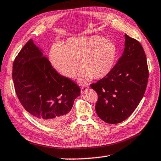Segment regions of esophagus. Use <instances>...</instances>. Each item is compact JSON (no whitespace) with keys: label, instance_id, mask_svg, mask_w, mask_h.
Returning <instances> with one entry per match:
<instances>
[{"label":"esophagus","instance_id":"34e87169","mask_svg":"<svg viewBox=\"0 0 161 161\" xmlns=\"http://www.w3.org/2000/svg\"><path fill=\"white\" fill-rule=\"evenodd\" d=\"M88 90V85H84L82 86V87L81 88V93L83 94V93H85Z\"/></svg>","mask_w":161,"mask_h":161}]
</instances>
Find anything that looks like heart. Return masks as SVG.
I'll return each instance as SVG.
<instances>
[{
  "label": "heart",
  "instance_id": "1",
  "mask_svg": "<svg viewBox=\"0 0 161 161\" xmlns=\"http://www.w3.org/2000/svg\"><path fill=\"white\" fill-rule=\"evenodd\" d=\"M51 64L68 78L75 77L80 61V79L82 81L101 80L107 77L115 66L117 48L100 36L71 38L62 47H54L50 53Z\"/></svg>",
  "mask_w": 161,
  "mask_h": 161
}]
</instances>
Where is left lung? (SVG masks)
I'll return each mask as SVG.
<instances>
[{
    "label": "left lung",
    "mask_w": 161,
    "mask_h": 161,
    "mask_svg": "<svg viewBox=\"0 0 161 161\" xmlns=\"http://www.w3.org/2000/svg\"><path fill=\"white\" fill-rule=\"evenodd\" d=\"M125 48L112 72L91 87L98 95V117L116 124L132 114L146 90L149 70L145 51L139 41L125 35Z\"/></svg>",
    "instance_id": "8db88e82"
}]
</instances>
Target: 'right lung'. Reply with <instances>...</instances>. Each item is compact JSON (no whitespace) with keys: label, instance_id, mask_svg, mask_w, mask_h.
<instances>
[{"label":"right lung","instance_id":"1","mask_svg":"<svg viewBox=\"0 0 161 161\" xmlns=\"http://www.w3.org/2000/svg\"><path fill=\"white\" fill-rule=\"evenodd\" d=\"M15 91L28 113L46 125L64 121L80 88L68 77L59 75L50 61L29 40L13 63Z\"/></svg>","mask_w":161,"mask_h":161}]
</instances>
